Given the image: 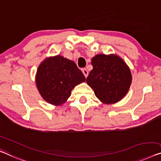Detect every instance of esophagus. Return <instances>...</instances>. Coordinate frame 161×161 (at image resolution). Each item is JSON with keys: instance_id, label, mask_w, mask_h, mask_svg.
I'll list each match as a JSON object with an SVG mask.
<instances>
[{"instance_id": "34e87169", "label": "esophagus", "mask_w": 161, "mask_h": 161, "mask_svg": "<svg viewBox=\"0 0 161 161\" xmlns=\"http://www.w3.org/2000/svg\"><path fill=\"white\" fill-rule=\"evenodd\" d=\"M82 73H83L84 75H85V77L87 78V76H88V71H87V69H82Z\"/></svg>"}]
</instances>
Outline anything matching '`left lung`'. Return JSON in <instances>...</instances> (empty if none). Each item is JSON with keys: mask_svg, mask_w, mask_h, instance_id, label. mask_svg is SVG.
<instances>
[{"mask_svg": "<svg viewBox=\"0 0 161 161\" xmlns=\"http://www.w3.org/2000/svg\"><path fill=\"white\" fill-rule=\"evenodd\" d=\"M93 66L87 83L105 104H114L125 97L130 88L131 73L126 62L116 54H97L92 58Z\"/></svg>", "mask_w": 161, "mask_h": 161, "instance_id": "1", "label": "left lung"}]
</instances>
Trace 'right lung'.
<instances>
[{
	"label": "right lung",
	"instance_id": "right-lung-1",
	"mask_svg": "<svg viewBox=\"0 0 161 161\" xmlns=\"http://www.w3.org/2000/svg\"><path fill=\"white\" fill-rule=\"evenodd\" d=\"M85 80L76 64L61 55L43 60L35 75L36 87L41 97L56 106L65 103L71 90Z\"/></svg>",
	"mask_w": 161,
	"mask_h": 161
}]
</instances>
